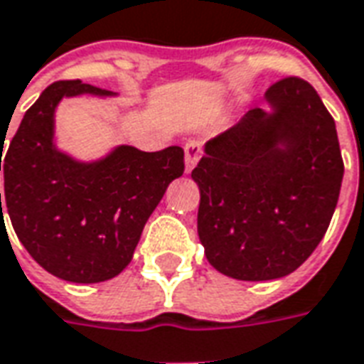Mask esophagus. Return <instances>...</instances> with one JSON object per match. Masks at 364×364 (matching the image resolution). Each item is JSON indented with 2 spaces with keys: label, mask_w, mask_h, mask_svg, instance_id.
I'll return each instance as SVG.
<instances>
[{
  "label": "esophagus",
  "mask_w": 364,
  "mask_h": 364,
  "mask_svg": "<svg viewBox=\"0 0 364 364\" xmlns=\"http://www.w3.org/2000/svg\"><path fill=\"white\" fill-rule=\"evenodd\" d=\"M184 154H186V172L190 174L198 164V161H200V156H202V143L196 141V139L188 141L186 146H184Z\"/></svg>",
  "instance_id": "34e87169"
}]
</instances>
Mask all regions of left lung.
<instances>
[{"label": "left lung", "instance_id": "obj_1", "mask_svg": "<svg viewBox=\"0 0 364 364\" xmlns=\"http://www.w3.org/2000/svg\"><path fill=\"white\" fill-rule=\"evenodd\" d=\"M235 127L203 146L198 235L215 270L237 280L290 274L316 251L343 182L337 129L318 92L284 78Z\"/></svg>", "mask_w": 364, "mask_h": 364}]
</instances>
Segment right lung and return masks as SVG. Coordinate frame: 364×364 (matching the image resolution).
<instances>
[{
	"mask_svg": "<svg viewBox=\"0 0 364 364\" xmlns=\"http://www.w3.org/2000/svg\"><path fill=\"white\" fill-rule=\"evenodd\" d=\"M84 94L117 95L66 80L31 105L5 153L4 190L13 229L31 257L54 277L94 284L131 262L146 219L184 172V151L119 145L95 161L74 159L56 146L54 113L64 97Z\"/></svg>",
	"mask_w": 364,
	"mask_h": 364,
	"instance_id": "add662e5",
	"label": "right lung"
}]
</instances>
